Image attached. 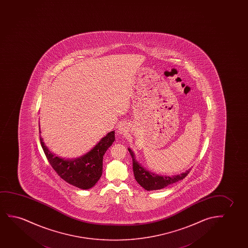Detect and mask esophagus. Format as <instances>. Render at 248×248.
Returning <instances> with one entry per match:
<instances>
[{"label":"esophagus","instance_id":"obj_1","mask_svg":"<svg viewBox=\"0 0 248 248\" xmlns=\"http://www.w3.org/2000/svg\"><path fill=\"white\" fill-rule=\"evenodd\" d=\"M128 131V125L125 123H121L117 129V132L119 133V135H124Z\"/></svg>","mask_w":248,"mask_h":248}]
</instances>
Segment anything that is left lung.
I'll use <instances>...</instances> for the list:
<instances>
[{
    "label": "left lung",
    "mask_w": 248,
    "mask_h": 248,
    "mask_svg": "<svg viewBox=\"0 0 248 248\" xmlns=\"http://www.w3.org/2000/svg\"><path fill=\"white\" fill-rule=\"evenodd\" d=\"M128 150L132 156L133 171H134L136 180L145 190H155L163 189L171 184L183 180L184 178L186 177L187 174L190 173V169L186 170L185 173L173 175V176H163V175L152 173L151 171L145 169L144 167L141 166L140 163L137 162L132 150L130 148H128Z\"/></svg>",
    "instance_id": "1"
}]
</instances>
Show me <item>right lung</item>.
Returning a JSON list of instances; mask_svg holds the SVG:
<instances>
[{"label":"right lung","mask_w":248,"mask_h":248,"mask_svg":"<svg viewBox=\"0 0 248 248\" xmlns=\"http://www.w3.org/2000/svg\"><path fill=\"white\" fill-rule=\"evenodd\" d=\"M114 140V131H111L85 155L76 158H64L51 153L40 136L41 146L53 170L67 183L82 190L91 189L100 180L103 156Z\"/></svg>","instance_id":"add662e5"}]
</instances>
